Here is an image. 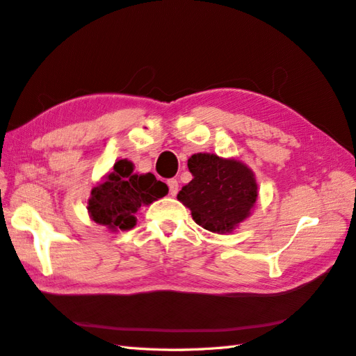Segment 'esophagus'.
<instances>
[{"label": "esophagus", "mask_w": 356, "mask_h": 356, "mask_svg": "<svg viewBox=\"0 0 356 356\" xmlns=\"http://www.w3.org/2000/svg\"><path fill=\"white\" fill-rule=\"evenodd\" d=\"M167 185H168V189H170V195L175 197L179 193V181L176 179H168Z\"/></svg>", "instance_id": "1"}]
</instances>
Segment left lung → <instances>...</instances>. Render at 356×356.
Instances as JSON below:
<instances>
[{
	"mask_svg": "<svg viewBox=\"0 0 356 356\" xmlns=\"http://www.w3.org/2000/svg\"><path fill=\"white\" fill-rule=\"evenodd\" d=\"M188 168L194 179L181 188L177 198L191 209L198 226L226 234L250 216L258 198V185L244 163L197 153L188 159Z\"/></svg>",
	"mask_w": 356,
	"mask_h": 356,
	"instance_id": "left-lung-1",
	"label": "left lung"
}]
</instances>
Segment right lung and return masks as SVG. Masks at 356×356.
Returning a JSON list of instances; mask_svg holds the SVG:
<instances>
[{"label": "right lung", "instance_id": "right-lung-1", "mask_svg": "<svg viewBox=\"0 0 356 356\" xmlns=\"http://www.w3.org/2000/svg\"><path fill=\"white\" fill-rule=\"evenodd\" d=\"M168 186L148 172L135 175L134 163L118 161L102 184H98L88 203L90 217L98 225L127 230L136 225L135 213L140 206L167 195Z\"/></svg>", "mask_w": 356, "mask_h": 356}]
</instances>
